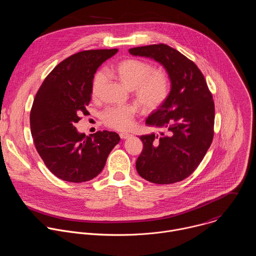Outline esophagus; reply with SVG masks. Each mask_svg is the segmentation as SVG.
Returning <instances> with one entry per match:
<instances>
[{
    "instance_id": "esophagus-1",
    "label": "esophagus",
    "mask_w": 256,
    "mask_h": 256,
    "mask_svg": "<svg viewBox=\"0 0 256 256\" xmlns=\"http://www.w3.org/2000/svg\"><path fill=\"white\" fill-rule=\"evenodd\" d=\"M120 136L122 138V140H126V138H128L130 136V134L128 132H120Z\"/></svg>"
}]
</instances>
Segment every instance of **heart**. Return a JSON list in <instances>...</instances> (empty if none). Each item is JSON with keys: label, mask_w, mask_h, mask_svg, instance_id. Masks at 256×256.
<instances>
[{"label": "heart", "mask_w": 256, "mask_h": 256, "mask_svg": "<svg viewBox=\"0 0 256 256\" xmlns=\"http://www.w3.org/2000/svg\"><path fill=\"white\" fill-rule=\"evenodd\" d=\"M118 80L132 89L136 101L146 110H154L160 107L169 95L170 82L162 70H153L148 62L128 58L118 62L114 68ZM102 70L96 72L92 83V95L96 97L104 83ZM136 114V107L130 104L108 106L101 114L104 124L116 130L128 128Z\"/></svg>", "instance_id": "b5f03b06"}]
</instances>
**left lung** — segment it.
<instances>
[{"label": "left lung", "mask_w": 256, "mask_h": 256, "mask_svg": "<svg viewBox=\"0 0 256 256\" xmlns=\"http://www.w3.org/2000/svg\"><path fill=\"white\" fill-rule=\"evenodd\" d=\"M132 56L161 64L171 82L165 102L146 120L160 134H144L136 162L140 176L156 184L188 177L202 161L214 138V104L198 66L178 50L160 44L130 48Z\"/></svg>", "instance_id": "1"}]
</instances>
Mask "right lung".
<instances>
[{
  "label": "right lung",
  "mask_w": 256,
  "mask_h": 256,
  "mask_svg": "<svg viewBox=\"0 0 256 256\" xmlns=\"http://www.w3.org/2000/svg\"><path fill=\"white\" fill-rule=\"evenodd\" d=\"M118 50H91L60 62L36 93L30 112L35 148L50 171L62 180L85 182L104 168L107 157L120 142L114 132L89 136L75 124L88 114L92 83L97 68Z\"/></svg>",
  "instance_id": "1"
}]
</instances>
